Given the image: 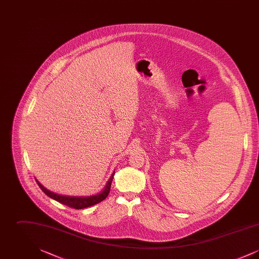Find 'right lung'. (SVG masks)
Segmentation results:
<instances>
[{"mask_svg": "<svg viewBox=\"0 0 259 259\" xmlns=\"http://www.w3.org/2000/svg\"><path fill=\"white\" fill-rule=\"evenodd\" d=\"M114 172L111 175V179L109 180V182L107 183V185L105 187V189L99 193L97 195L94 196H89V197H74V196H64L60 194H56L54 192H51L49 189H47L45 186L40 185L37 181V184L40 187V189L50 198L56 200L57 202L61 203L63 205H66L70 208H74V209H84L87 207L96 205L100 202H102L103 200H105L106 197L109 195L110 190H111V182H112V178H113Z\"/></svg>", "mask_w": 259, "mask_h": 259, "instance_id": "add662e5", "label": "right lung"}]
</instances>
